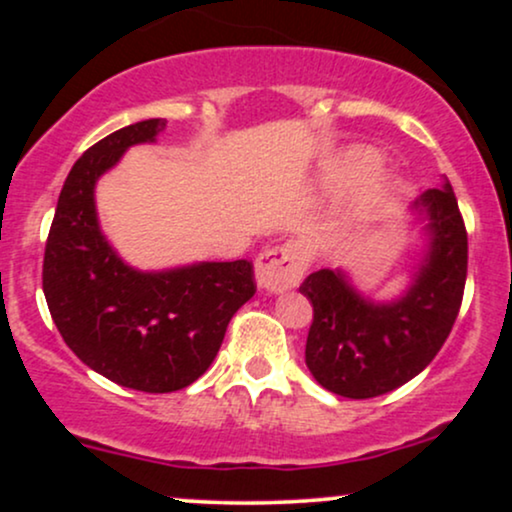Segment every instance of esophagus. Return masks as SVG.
I'll list each match as a JSON object with an SVG mask.
<instances>
[{
    "mask_svg": "<svg viewBox=\"0 0 512 512\" xmlns=\"http://www.w3.org/2000/svg\"><path fill=\"white\" fill-rule=\"evenodd\" d=\"M303 272V257L291 245H279V248L264 250L255 260V279L262 291H289L301 281Z\"/></svg>",
    "mask_w": 512,
    "mask_h": 512,
    "instance_id": "obj_1",
    "label": "esophagus"
}]
</instances>
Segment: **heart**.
<instances>
[{"mask_svg":"<svg viewBox=\"0 0 512 512\" xmlns=\"http://www.w3.org/2000/svg\"><path fill=\"white\" fill-rule=\"evenodd\" d=\"M354 166H356L358 170H370V168H373V158L366 156V154L358 156L356 161H354Z\"/></svg>","mask_w":512,"mask_h":512,"instance_id":"1","label":"heart"}]
</instances>
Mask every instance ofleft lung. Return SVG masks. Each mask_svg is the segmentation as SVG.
<instances>
[{"label":"left lung","mask_w":512,"mask_h":512,"mask_svg":"<svg viewBox=\"0 0 512 512\" xmlns=\"http://www.w3.org/2000/svg\"><path fill=\"white\" fill-rule=\"evenodd\" d=\"M424 223L426 250L409 286L373 301L344 269H320L301 284L313 303L305 366L325 390L368 399L397 390L436 358L460 313L467 281V231L450 182L411 204Z\"/></svg>","instance_id":"left-lung-1"}]
</instances>
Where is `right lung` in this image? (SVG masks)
I'll return each instance as SVG.
<instances>
[{"instance_id": "obj_1", "label": "right lung", "mask_w": 512, "mask_h": 512, "mask_svg": "<svg viewBox=\"0 0 512 512\" xmlns=\"http://www.w3.org/2000/svg\"><path fill=\"white\" fill-rule=\"evenodd\" d=\"M163 129L161 117L122 127L74 163L43 262L45 301L69 349L103 378L142 392H175L204 375L231 317L257 289L248 260L142 272L103 236L98 178Z\"/></svg>"}]
</instances>
